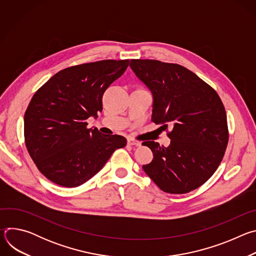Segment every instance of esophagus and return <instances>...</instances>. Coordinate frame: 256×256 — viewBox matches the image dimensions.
<instances>
[{"instance_id": "obj_1", "label": "esophagus", "mask_w": 256, "mask_h": 256, "mask_svg": "<svg viewBox=\"0 0 256 256\" xmlns=\"http://www.w3.org/2000/svg\"><path fill=\"white\" fill-rule=\"evenodd\" d=\"M128 144L130 146H136V147H138V146H140V142H138L136 140H134V138H128Z\"/></svg>"}]
</instances>
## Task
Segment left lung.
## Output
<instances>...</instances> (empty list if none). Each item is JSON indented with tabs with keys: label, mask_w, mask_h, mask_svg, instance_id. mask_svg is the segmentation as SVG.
Listing matches in <instances>:
<instances>
[{
	"label": "left lung",
	"mask_w": 256,
	"mask_h": 256,
	"mask_svg": "<svg viewBox=\"0 0 256 256\" xmlns=\"http://www.w3.org/2000/svg\"><path fill=\"white\" fill-rule=\"evenodd\" d=\"M136 77L151 90L152 122L168 124L167 148L144 142L153 160L142 169L167 194H188L202 186L214 173L229 140L224 104L208 84L188 68L156 60H132Z\"/></svg>",
	"instance_id": "left-lung-1"
}]
</instances>
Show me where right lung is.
Listing matches in <instances>:
<instances>
[{
  "mask_svg": "<svg viewBox=\"0 0 256 256\" xmlns=\"http://www.w3.org/2000/svg\"><path fill=\"white\" fill-rule=\"evenodd\" d=\"M130 60H104L64 68L33 95L24 114L27 151L54 184L76 188L102 169L126 140L88 128L102 110L104 91L118 79Z\"/></svg>",
  "mask_w": 256,
  "mask_h": 256,
  "instance_id": "right-lung-1",
  "label": "right lung"
}]
</instances>
